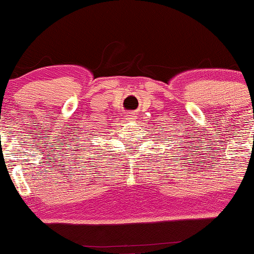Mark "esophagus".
Segmentation results:
<instances>
[{
    "label": "esophagus",
    "mask_w": 254,
    "mask_h": 254,
    "mask_svg": "<svg viewBox=\"0 0 254 254\" xmlns=\"http://www.w3.org/2000/svg\"><path fill=\"white\" fill-rule=\"evenodd\" d=\"M125 116H127V121L131 122V121H135L136 119V116H135V114H132V112H127Z\"/></svg>",
    "instance_id": "1"
}]
</instances>
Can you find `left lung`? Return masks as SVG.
Returning a JSON list of instances; mask_svg holds the SVG:
<instances>
[{
	"instance_id": "1",
	"label": "left lung",
	"mask_w": 254,
	"mask_h": 254,
	"mask_svg": "<svg viewBox=\"0 0 254 254\" xmlns=\"http://www.w3.org/2000/svg\"><path fill=\"white\" fill-rule=\"evenodd\" d=\"M167 139V138H166ZM168 139H169V138H168ZM170 144H172V143H170ZM170 144H168V145H170ZM177 154H179V152H177Z\"/></svg>"
}]
</instances>
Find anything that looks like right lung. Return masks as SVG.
Wrapping results in <instances>:
<instances>
[{
  "mask_svg": "<svg viewBox=\"0 0 254 254\" xmlns=\"http://www.w3.org/2000/svg\"><path fill=\"white\" fill-rule=\"evenodd\" d=\"M79 145H80V146H81L82 144H81V143H80V144H79ZM80 150H82V151H84V150H86V149H85V148H79V149H77V151H80ZM80 152H81V151H80Z\"/></svg>",
  "mask_w": 254,
  "mask_h": 254,
  "instance_id": "add662e5",
  "label": "right lung"
}]
</instances>
